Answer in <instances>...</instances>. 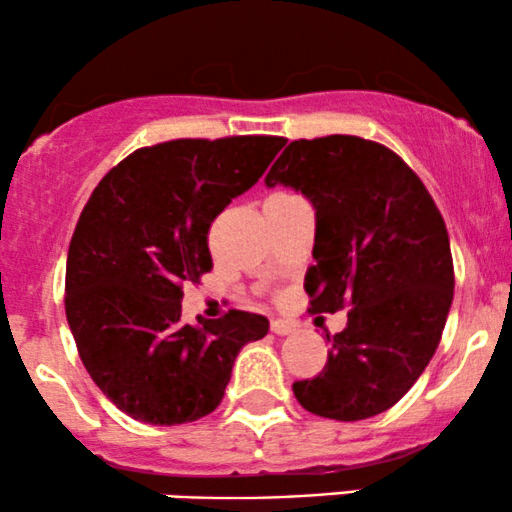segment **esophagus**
I'll list each match as a JSON object with an SVG mask.
<instances>
[{
	"instance_id": "esophagus-1",
	"label": "esophagus",
	"mask_w": 512,
	"mask_h": 512,
	"mask_svg": "<svg viewBox=\"0 0 512 512\" xmlns=\"http://www.w3.org/2000/svg\"><path fill=\"white\" fill-rule=\"evenodd\" d=\"M269 327H272V332L279 334V337H284V334H291L293 330H296V325L289 320H272V325Z\"/></svg>"
}]
</instances>
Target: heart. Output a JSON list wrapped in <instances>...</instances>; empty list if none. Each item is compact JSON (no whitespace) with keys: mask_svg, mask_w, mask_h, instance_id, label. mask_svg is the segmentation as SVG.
I'll use <instances>...</instances> for the list:
<instances>
[{"mask_svg":"<svg viewBox=\"0 0 512 512\" xmlns=\"http://www.w3.org/2000/svg\"><path fill=\"white\" fill-rule=\"evenodd\" d=\"M274 197H289V195H274Z\"/></svg>","mask_w":512,"mask_h":512,"instance_id":"1","label":"heart"}]
</instances>
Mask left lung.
<instances>
[{"instance_id":"1","label":"left lung","mask_w":512,"mask_h":512,"mask_svg":"<svg viewBox=\"0 0 512 512\" xmlns=\"http://www.w3.org/2000/svg\"><path fill=\"white\" fill-rule=\"evenodd\" d=\"M264 182L315 207L310 313L349 308L322 373L293 395L325 419H370L407 395L443 337L455 291L443 216L395 151L349 134L291 142Z\"/></svg>"}]
</instances>
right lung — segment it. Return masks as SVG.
<instances>
[{
    "mask_svg": "<svg viewBox=\"0 0 512 512\" xmlns=\"http://www.w3.org/2000/svg\"><path fill=\"white\" fill-rule=\"evenodd\" d=\"M284 137L173 139L98 182L67 255L64 310L81 361L132 419L190 424L221 404L233 361L269 320L228 310L185 325L182 284L207 274L211 221L250 190Z\"/></svg>",
    "mask_w": 512,
    "mask_h": 512,
    "instance_id": "right-lung-1",
    "label": "right lung"
}]
</instances>
